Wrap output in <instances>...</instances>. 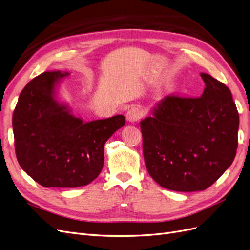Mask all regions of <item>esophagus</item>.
Instances as JSON below:
<instances>
[{"label":"esophagus","mask_w":250,"mask_h":250,"mask_svg":"<svg viewBox=\"0 0 250 250\" xmlns=\"http://www.w3.org/2000/svg\"><path fill=\"white\" fill-rule=\"evenodd\" d=\"M142 116V111L140 109V107L138 106H132L130 109H128L127 113H126V119L129 122H135L138 121Z\"/></svg>","instance_id":"esophagus-1"}]
</instances>
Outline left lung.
Instances as JSON below:
<instances>
[{"instance_id":"obj_1","label":"left lung","mask_w":250,"mask_h":250,"mask_svg":"<svg viewBox=\"0 0 250 250\" xmlns=\"http://www.w3.org/2000/svg\"><path fill=\"white\" fill-rule=\"evenodd\" d=\"M199 98L165 97L140 122L146 168L156 183L177 192L203 191L232 164L239 113L229 88L208 74Z\"/></svg>"}]
</instances>
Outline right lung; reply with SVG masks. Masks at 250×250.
<instances>
[{
	"label": "right lung",
	"instance_id": "right-lung-1",
	"mask_svg": "<svg viewBox=\"0 0 250 250\" xmlns=\"http://www.w3.org/2000/svg\"><path fill=\"white\" fill-rule=\"evenodd\" d=\"M69 72L50 71L30 81L12 117L19 164L44 188H77L92 183L104 164V145L126 123L123 115L84 122L58 87Z\"/></svg>",
	"mask_w": 250,
	"mask_h": 250
}]
</instances>
